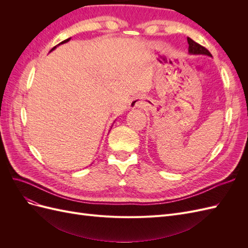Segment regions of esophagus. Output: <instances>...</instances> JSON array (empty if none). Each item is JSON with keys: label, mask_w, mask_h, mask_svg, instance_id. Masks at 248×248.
Listing matches in <instances>:
<instances>
[{"label": "esophagus", "mask_w": 248, "mask_h": 248, "mask_svg": "<svg viewBox=\"0 0 248 248\" xmlns=\"http://www.w3.org/2000/svg\"><path fill=\"white\" fill-rule=\"evenodd\" d=\"M144 106V100L140 96L133 97L131 101L129 102V108H141Z\"/></svg>", "instance_id": "34e87169"}]
</instances>
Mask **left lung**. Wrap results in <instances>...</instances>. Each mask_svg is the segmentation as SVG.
Listing matches in <instances>:
<instances>
[{
    "mask_svg": "<svg viewBox=\"0 0 248 248\" xmlns=\"http://www.w3.org/2000/svg\"><path fill=\"white\" fill-rule=\"evenodd\" d=\"M187 42H188V52L189 55H196V56H199V55H204V56H209V57H212V55L210 54V51L205 48L204 46H202L201 44L194 42L191 38H189V37H187Z\"/></svg>",
    "mask_w": 248,
    "mask_h": 248,
    "instance_id": "1",
    "label": "left lung"
}]
</instances>
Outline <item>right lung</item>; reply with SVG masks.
<instances>
[{
  "mask_svg": "<svg viewBox=\"0 0 248 248\" xmlns=\"http://www.w3.org/2000/svg\"><path fill=\"white\" fill-rule=\"evenodd\" d=\"M69 40H70V38H68V39H66V40H64V41H62V42H61V43H59V44H58V46H60V44H64V43H66V42H68V41H69ZM55 46V47H52V48H51V49H50V51H52V50H54V49H55V48H56V47H57V46ZM50 51H49V52H50ZM110 128H111V127H110Z\"/></svg>",
  "mask_w": 248,
  "mask_h": 248,
  "instance_id": "1",
  "label": "right lung"
}]
</instances>
